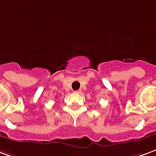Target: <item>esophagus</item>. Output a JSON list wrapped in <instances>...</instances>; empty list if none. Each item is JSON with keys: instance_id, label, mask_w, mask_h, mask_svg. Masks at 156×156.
Here are the masks:
<instances>
[{"instance_id": "1", "label": "esophagus", "mask_w": 156, "mask_h": 156, "mask_svg": "<svg viewBox=\"0 0 156 156\" xmlns=\"http://www.w3.org/2000/svg\"><path fill=\"white\" fill-rule=\"evenodd\" d=\"M75 93H81V90H77V91H75Z\"/></svg>"}]
</instances>
